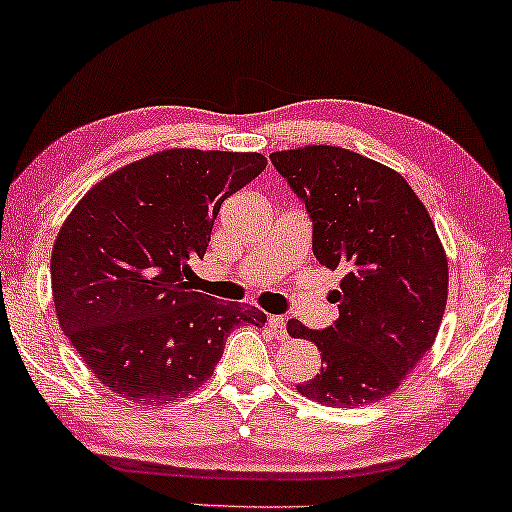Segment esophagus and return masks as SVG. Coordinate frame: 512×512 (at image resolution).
<instances>
[{"label": "esophagus", "instance_id": "1", "mask_svg": "<svg viewBox=\"0 0 512 512\" xmlns=\"http://www.w3.org/2000/svg\"><path fill=\"white\" fill-rule=\"evenodd\" d=\"M268 326H270V331L275 333L277 340L286 338V319L284 317H279V314H272V317L268 319Z\"/></svg>", "mask_w": 512, "mask_h": 512}]
</instances>
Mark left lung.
I'll return each instance as SVG.
<instances>
[{"instance_id":"8db88e82","label":"left lung","mask_w":512,"mask_h":512,"mask_svg":"<svg viewBox=\"0 0 512 512\" xmlns=\"http://www.w3.org/2000/svg\"><path fill=\"white\" fill-rule=\"evenodd\" d=\"M305 202L312 251L345 272L331 293L340 317L324 331L291 319L312 340L321 373L298 391L324 405H368L401 387L436 340L447 303V256L429 212L391 167L342 146L270 156Z\"/></svg>"}]
</instances>
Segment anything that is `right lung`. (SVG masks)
<instances>
[{"label": "right lung", "mask_w": 512, "mask_h": 512, "mask_svg": "<svg viewBox=\"0 0 512 512\" xmlns=\"http://www.w3.org/2000/svg\"><path fill=\"white\" fill-rule=\"evenodd\" d=\"M265 165L261 153L158 151L104 177L62 223L51 256L55 312L114 394L179 401L212 377L233 328L268 321L191 284L223 200Z\"/></svg>", "instance_id": "obj_1"}]
</instances>
